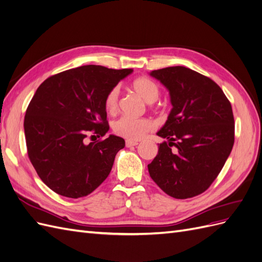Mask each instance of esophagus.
Masks as SVG:
<instances>
[{
    "label": "esophagus",
    "instance_id": "1",
    "mask_svg": "<svg viewBox=\"0 0 262 262\" xmlns=\"http://www.w3.org/2000/svg\"><path fill=\"white\" fill-rule=\"evenodd\" d=\"M136 145H138L137 141H129V140L125 141V146L126 147H132V146H136Z\"/></svg>",
    "mask_w": 262,
    "mask_h": 262
}]
</instances>
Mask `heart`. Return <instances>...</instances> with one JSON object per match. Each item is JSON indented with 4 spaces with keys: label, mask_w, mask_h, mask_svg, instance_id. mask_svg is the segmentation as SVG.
<instances>
[{
    "label": "heart",
    "mask_w": 262,
    "mask_h": 262,
    "mask_svg": "<svg viewBox=\"0 0 262 262\" xmlns=\"http://www.w3.org/2000/svg\"><path fill=\"white\" fill-rule=\"evenodd\" d=\"M132 90L147 102H153L158 98L160 89L158 85L148 77H138L131 84ZM119 95L120 91L118 87H113L108 92L105 98V108L107 113L114 115L119 109ZM155 123L149 118H130L121 117L114 123V132L117 136L129 141H137L143 138L146 133L154 130Z\"/></svg>",
    "instance_id": "obj_1"
}]
</instances>
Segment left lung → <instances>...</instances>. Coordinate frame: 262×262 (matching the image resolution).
Returning <instances> with one entry per match:
<instances>
[{"instance_id": "left-lung-1", "label": "left lung", "mask_w": 262, "mask_h": 262, "mask_svg": "<svg viewBox=\"0 0 262 262\" xmlns=\"http://www.w3.org/2000/svg\"><path fill=\"white\" fill-rule=\"evenodd\" d=\"M170 94L172 109L158 137V154L147 165L149 176L165 193L188 199L216 179L234 145L232 105L221 87L185 67L154 70Z\"/></svg>"}]
</instances>
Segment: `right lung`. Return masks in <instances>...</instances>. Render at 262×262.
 I'll use <instances>...</instances> for the list:
<instances>
[{"instance_id":"add662e5","label":"right lung","mask_w":262,"mask_h":262,"mask_svg":"<svg viewBox=\"0 0 262 262\" xmlns=\"http://www.w3.org/2000/svg\"><path fill=\"white\" fill-rule=\"evenodd\" d=\"M132 71L83 66L51 75L37 89L24 120L27 154L55 193L77 199L108 177L124 140L102 139L109 130L105 98ZM89 136L98 140L87 144Z\"/></svg>"}]
</instances>
